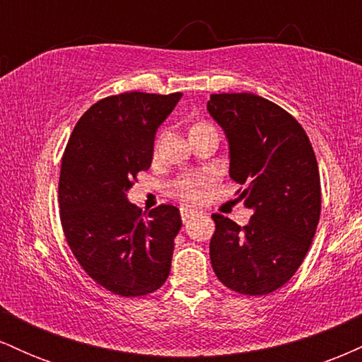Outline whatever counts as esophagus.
<instances>
[{"label": "esophagus", "mask_w": 362, "mask_h": 362, "mask_svg": "<svg viewBox=\"0 0 362 362\" xmlns=\"http://www.w3.org/2000/svg\"><path fill=\"white\" fill-rule=\"evenodd\" d=\"M195 214H199V211H195V209H192V207H180V216H182V219H184V221H189L190 218H194Z\"/></svg>", "instance_id": "34e87169"}]
</instances>
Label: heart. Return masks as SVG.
I'll return each mask as SVG.
<instances>
[{"instance_id": "obj_1", "label": "heart", "mask_w": 362, "mask_h": 362, "mask_svg": "<svg viewBox=\"0 0 362 362\" xmlns=\"http://www.w3.org/2000/svg\"><path fill=\"white\" fill-rule=\"evenodd\" d=\"M197 126H204V124H197ZM207 185V180L201 175H184L177 178L172 185H170V190H172L173 195L184 199V201H199L202 197V190Z\"/></svg>"}]
</instances>
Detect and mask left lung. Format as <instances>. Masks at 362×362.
I'll list each match as a JSON object with an SVG mask.
<instances>
[{
	"mask_svg": "<svg viewBox=\"0 0 362 362\" xmlns=\"http://www.w3.org/2000/svg\"><path fill=\"white\" fill-rule=\"evenodd\" d=\"M207 112L230 148V177L253 211L247 226L213 214L211 264L226 288L262 296L284 286L317 231L322 192L305 129L279 105L253 93L211 95Z\"/></svg>",
	"mask_w": 362,
	"mask_h": 362,
	"instance_id": "obj_1",
	"label": "left lung"
}]
</instances>
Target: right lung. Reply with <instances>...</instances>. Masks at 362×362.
Returning a JSON list of instances; mask_svg holds the SVG:
<instances>
[{"label": "right lung", "mask_w": 362, "mask_h": 362, "mask_svg": "<svg viewBox=\"0 0 362 362\" xmlns=\"http://www.w3.org/2000/svg\"><path fill=\"white\" fill-rule=\"evenodd\" d=\"M180 98L143 91L103 98L81 115L62 155L66 242L91 279L119 296L153 293L172 267L180 211L161 204L143 218L127 190L151 167L158 127Z\"/></svg>", "instance_id": "add662e5"}]
</instances>
